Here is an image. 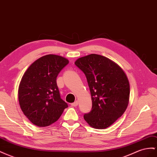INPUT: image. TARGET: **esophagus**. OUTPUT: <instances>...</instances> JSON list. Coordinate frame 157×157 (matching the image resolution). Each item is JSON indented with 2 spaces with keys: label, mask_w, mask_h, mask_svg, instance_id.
Listing matches in <instances>:
<instances>
[{
  "label": "esophagus",
  "mask_w": 157,
  "mask_h": 157,
  "mask_svg": "<svg viewBox=\"0 0 157 157\" xmlns=\"http://www.w3.org/2000/svg\"><path fill=\"white\" fill-rule=\"evenodd\" d=\"M78 104V101H77V100H76V101H75V102H73V103H72V104H71V105H72V106H74V107H75V106H77Z\"/></svg>",
  "instance_id": "obj_1"
}]
</instances>
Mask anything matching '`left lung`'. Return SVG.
<instances>
[{"mask_svg":"<svg viewBox=\"0 0 157 157\" xmlns=\"http://www.w3.org/2000/svg\"><path fill=\"white\" fill-rule=\"evenodd\" d=\"M75 64L85 75L92 97V110L84 113V120L95 129L108 128L128 105V77L115 62L100 55L80 57Z\"/></svg>","mask_w":157,"mask_h":157,"instance_id":"8db88e82","label":"left lung"}]
</instances>
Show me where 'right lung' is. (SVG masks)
<instances>
[{"label":"right lung","mask_w":157,"mask_h":157,"mask_svg":"<svg viewBox=\"0 0 157 157\" xmlns=\"http://www.w3.org/2000/svg\"><path fill=\"white\" fill-rule=\"evenodd\" d=\"M68 63L65 57L49 54L37 59L25 72L18 88V101L24 114L33 124L49 126L68 107L61 98L56 81Z\"/></svg>","instance_id":"obj_1"}]
</instances>
